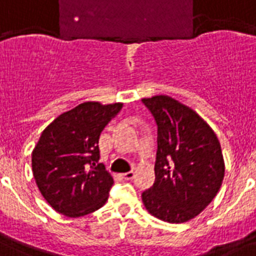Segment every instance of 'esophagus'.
<instances>
[{"mask_svg": "<svg viewBox=\"0 0 256 256\" xmlns=\"http://www.w3.org/2000/svg\"><path fill=\"white\" fill-rule=\"evenodd\" d=\"M122 176H124V179H126V180H132V179L134 178V171H128V172H124Z\"/></svg>", "mask_w": 256, "mask_h": 256, "instance_id": "esophagus-1", "label": "esophagus"}]
</instances>
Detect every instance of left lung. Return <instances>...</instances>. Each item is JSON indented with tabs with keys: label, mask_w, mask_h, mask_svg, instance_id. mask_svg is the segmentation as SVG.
<instances>
[{
	"label": "left lung",
	"mask_w": 256,
	"mask_h": 256,
	"mask_svg": "<svg viewBox=\"0 0 256 256\" xmlns=\"http://www.w3.org/2000/svg\"><path fill=\"white\" fill-rule=\"evenodd\" d=\"M142 102L158 126L156 182L142 192V200L164 222H187L208 206L222 186L220 144L206 120L179 100L154 96Z\"/></svg>",
	"instance_id": "1"
}]
</instances>
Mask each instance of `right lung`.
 I'll use <instances>...</instances> for the list:
<instances>
[{"instance_id":"1","label":"right lung","mask_w":256,"mask_h":256,"mask_svg":"<svg viewBox=\"0 0 256 256\" xmlns=\"http://www.w3.org/2000/svg\"><path fill=\"white\" fill-rule=\"evenodd\" d=\"M122 106L84 102L42 132L32 152L33 175L42 196L60 214L84 216L108 200L114 180L98 164V140Z\"/></svg>"}]
</instances>
